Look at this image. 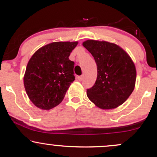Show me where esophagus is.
Segmentation results:
<instances>
[{"mask_svg":"<svg viewBox=\"0 0 157 157\" xmlns=\"http://www.w3.org/2000/svg\"><path fill=\"white\" fill-rule=\"evenodd\" d=\"M82 79H83L82 76H78V79L79 81H82Z\"/></svg>","mask_w":157,"mask_h":157,"instance_id":"34e87169","label":"esophagus"}]
</instances>
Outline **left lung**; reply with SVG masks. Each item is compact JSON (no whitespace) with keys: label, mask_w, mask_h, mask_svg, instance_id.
<instances>
[{"label":"left lung","mask_w":157,"mask_h":157,"mask_svg":"<svg viewBox=\"0 0 157 157\" xmlns=\"http://www.w3.org/2000/svg\"><path fill=\"white\" fill-rule=\"evenodd\" d=\"M82 45L94 57L98 67L95 84L87 90V98L100 109L118 107L129 98L135 87L134 62L114 43L87 40Z\"/></svg>","instance_id":"left-lung-1"}]
</instances>
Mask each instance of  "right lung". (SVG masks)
Segmentation results:
<instances>
[{"label":"right lung","instance_id":"add662e5","mask_svg":"<svg viewBox=\"0 0 157 157\" xmlns=\"http://www.w3.org/2000/svg\"><path fill=\"white\" fill-rule=\"evenodd\" d=\"M75 42H54L39 48L28 61L23 82L26 93L35 106L49 110L65 98L75 80V63L69 59Z\"/></svg>","mask_w":157,"mask_h":157}]
</instances>
